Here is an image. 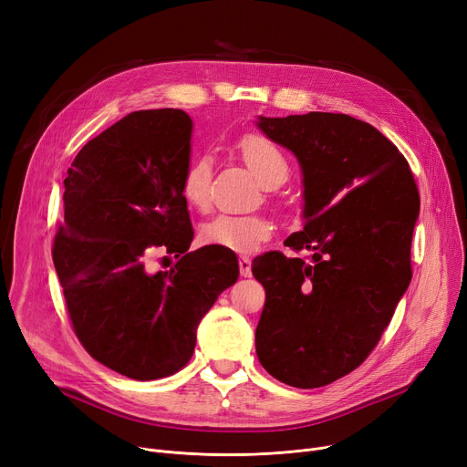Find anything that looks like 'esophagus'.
<instances>
[{"mask_svg":"<svg viewBox=\"0 0 467 467\" xmlns=\"http://www.w3.org/2000/svg\"><path fill=\"white\" fill-rule=\"evenodd\" d=\"M238 266H240V275L244 278H250L252 276V261L248 257H240L238 259Z\"/></svg>","mask_w":467,"mask_h":467,"instance_id":"1","label":"esophagus"}]
</instances>
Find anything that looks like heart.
Here are the masks:
<instances>
[{"mask_svg":"<svg viewBox=\"0 0 467 467\" xmlns=\"http://www.w3.org/2000/svg\"><path fill=\"white\" fill-rule=\"evenodd\" d=\"M238 151L254 171L263 187H276L287 178V161L278 147L263 136H244L238 141ZM212 162L208 157H194L182 176L183 201L196 210H204L210 202ZM275 225L265 215H234L217 213L210 217L201 227V240L206 246H215L227 252L248 255L261 248L273 236Z\"/></svg>","mask_w":467,"mask_h":467,"instance_id":"1","label":"heart"}]
</instances>
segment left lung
<instances>
[{
  "label": "left lung",
  "instance_id": "1",
  "mask_svg": "<svg viewBox=\"0 0 467 467\" xmlns=\"http://www.w3.org/2000/svg\"><path fill=\"white\" fill-rule=\"evenodd\" d=\"M255 125L299 161L305 229L284 244L312 254L254 259L266 293L255 350L276 380L320 388L359 367L394 316L420 196L405 157L369 122L310 111Z\"/></svg>",
  "mask_w": 467,
  "mask_h": 467
}]
</instances>
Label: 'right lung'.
I'll list each match as a JSON object with an SVG mask.
<instances>
[{"label": "right lung", "instance_id": "right-lung-1", "mask_svg": "<svg viewBox=\"0 0 467 467\" xmlns=\"http://www.w3.org/2000/svg\"><path fill=\"white\" fill-rule=\"evenodd\" d=\"M191 132L182 109L129 113L83 147L64 180L53 261L73 331L96 361L134 380L185 367L204 314L238 280L234 254L187 252L192 227L180 187ZM153 247L182 259L150 274Z\"/></svg>", "mask_w": 467, "mask_h": 467}]
</instances>
